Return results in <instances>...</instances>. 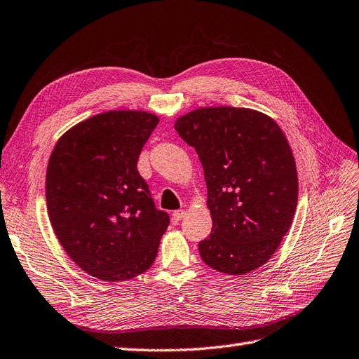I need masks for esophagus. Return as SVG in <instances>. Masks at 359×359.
Here are the masks:
<instances>
[{"mask_svg":"<svg viewBox=\"0 0 359 359\" xmlns=\"http://www.w3.org/2000/svg\"><path fill=\"white\" fill-rule=\"evenodd\" d=\"M184 217H185V211H182V209H178V211L172 212V221L174 222H180Z\"/></svg>","mask_w":359,"mask_h":359,"instance_id":"obj_1","label":"esophagus"}]
</instances>
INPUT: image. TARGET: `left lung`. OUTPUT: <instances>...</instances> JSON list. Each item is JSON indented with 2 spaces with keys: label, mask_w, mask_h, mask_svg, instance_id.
<instances>
[{
  "label": "left lung",
  "mask_w": 359,
  "mask_h": 359,
  "mask_svg": "<svg viewBox=\"0 0 359 359\" xmlns=\"http://www.w3.org/2000/svg\"><path fill=\"white\" fill-rule=\"evenodd\" d=\"M205 172L212 231L199 242L203 263L245 275L273 255L297 208V169L285 135L263 113L199 108L175 123Z\"/></svg>",
  "instance_id": "left-lung-1"
}]
</instances>
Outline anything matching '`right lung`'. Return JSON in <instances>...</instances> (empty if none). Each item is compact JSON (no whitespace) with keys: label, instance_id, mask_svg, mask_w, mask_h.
<instances>
[{"label":"right lung","instance_id":"add662e5","mask_svg":"<svg viewBox=\"0 0 359 359\" xmlns=\"http://www.w3.org/2000/svg\"><path fill=\"white\" fill-rule=\"evenodd\" d=\"M158 118L108 111L69 129L46 175L48 218L67 254L86 273L126 280L156 259L169 215L156 208L137 163Z\"/></svg>","mask_w":359,"mask_h":359}]
</instances>
